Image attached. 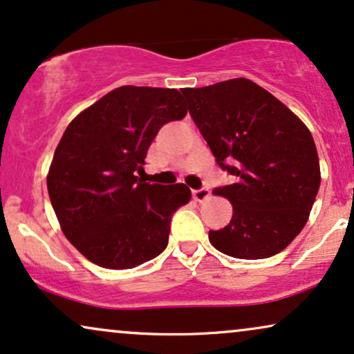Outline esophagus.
Wrapping results in <instances>:
<instances>
[{
	"label": "esophagus",
	"mask_w": 354,
	"mask_h": 354,
	"mask_svg": "<svg viewBox=\"0 0 354 354\" xmlns=\"http://www.w3.org/2000/svg\"><path fill=\"white\" fill-rule=\"evenodd\" d=\"M192 197L197 200V202H205V200L210 198V190L205 189V187H202V189H197V190H192Z\"/></svg>",
	"instance_id": "esophagus-1"
}]
</instances>
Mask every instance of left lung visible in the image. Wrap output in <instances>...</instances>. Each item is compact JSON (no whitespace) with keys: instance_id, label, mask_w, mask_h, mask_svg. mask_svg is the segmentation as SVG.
Listing matches in <instances>:
<instances>
[{"instance_id":"8db88e82","label":"left lung","mask_w":354,"mask_h":354,"mask_svg":"<svg viewBox=\"0 0 354 354\" xmlns=\"http://www.w3.org/2000/svg\"><path fill=\"white\" fill-rule=\"evenodd\" d=\"M184 97L216 164L234 177L215 189L233 205V216L208 233L210 243L238 259L281 252L307 223L320 187L310 131L248 78L185 88Z\"/></svg>"}]
</instances>
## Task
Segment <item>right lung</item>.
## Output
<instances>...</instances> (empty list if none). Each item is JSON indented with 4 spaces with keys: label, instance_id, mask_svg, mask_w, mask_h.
I'll return each instance as SVG.
<instances>
[{
    "label": "right lung",
    "instance_id": "obj_1",
    "mask_svg": "<svg viewBox=\"0 0 354 354\" xmlns=\"http://www.w3.org/2000/svg\"><path fill=\"white\" fill-rule=\"evenodd\" d=\"M185 115L178 90L128 85L67 126L47 190L64 234L93 264L133 269L167 248L170 221L190 189L149 184L138 174L159 129Z\"/></svg>",
    "mask_w": 354,
    "mask_h": 354
}]
</instances>
